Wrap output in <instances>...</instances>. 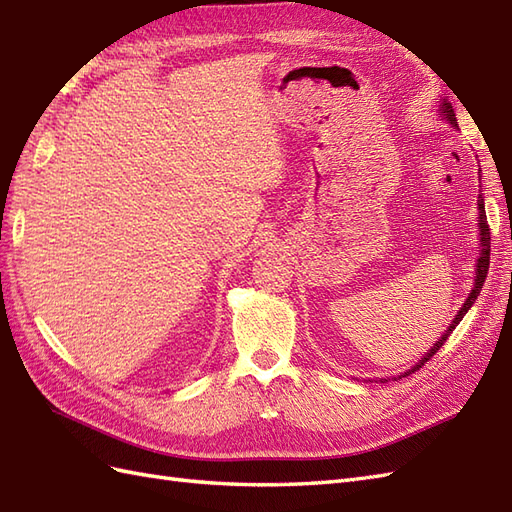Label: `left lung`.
<instances>
[{
    "instance_id": "left-lung-1",
    "label": "left lung",
    "mask_w": 512,
    "mask_h": 512,
    "mask_svg": "<svg viewBox=\"0 0 512 512\" xmlns=\"http://www.w3.org/2000/svg\"><path fill=\"white\" fill-rule=\"evenodd\" d=\"M441 110H443V116L445 119H448L454 127H456V114H454V110H452V103H448V101H443V106H441ZM478 209H480V244H482V253H480V259H478V266H476V285H474V290H471V294H469V298L465 300V305L461 307V311H458V316L454 318V322L450 324V329L445 331V335L439 339V342L432 346L430 350H428V355L419 361L413 370H409L406 372L404 376H409V374H413L415 370H419L422 368V365L426 363V361H430L432 357L437 355V350L445 344V339L450 337V333L456 329L458 326V322L463 320V316L465 313L469 311V307L476 303V298H478V294H480V290H482V285H484V279H487V272H489V259H491V229H489V222H487V212H484V199H482V194L478 196Z\"/></svg>"
}]
</instances>
